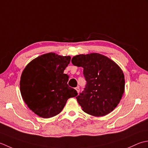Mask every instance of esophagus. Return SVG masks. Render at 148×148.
<instances>
[{
    "label": "esophagus",
    "instance_id": "obj_1",
    "mask_svg": "<svg viewBox=\"0 0 148 148\" xmlns=\"http://www.w3.org/2000/svg\"><path fill=\"white\" fill-rule=\"evenodd\" d=\"M75 89H76V91H77V92L78 93L79 92V91H80V87H79V86H78V87H77L76 88H75Z\"/></svg>",
    "mask_w": 148,
    "mask_h": 148
}]
</instances>
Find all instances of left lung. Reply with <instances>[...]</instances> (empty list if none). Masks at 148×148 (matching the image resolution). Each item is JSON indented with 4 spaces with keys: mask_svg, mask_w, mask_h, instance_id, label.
<instances>
[{
    "mask_svg": "<svg viewBox=\"0 0 148 148\" xmlns=\"http://www.w3.org/2000/svg\"><path fill=\"white\" fill-rule=\"evenodd\" d=\"M72 64L84 68V90L76 98L84 112L100 117L115 108L125 91V76L115 62L97 53L74 56Z\"/></svg>",
    "mask_w": 148,
    "mask_h": 148,
    "instance_id": "1",
    "label": "left lung"
}]
</instances>
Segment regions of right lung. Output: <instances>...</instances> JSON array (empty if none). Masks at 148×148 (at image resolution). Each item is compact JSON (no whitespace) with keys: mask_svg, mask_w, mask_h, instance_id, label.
Returning <instances> with one entry per match:
<instances>
[{"mask_svg":"<svg viewBox=\"0 0 148 148\" xmlns=\"http://www.w3.org/2000/svg\"><path fill=\"white\" fill-rule=\"evenodd\" d=\"M70 60V56L50 52L33 59L23 70L20 82L21 95L28 107L40 117L57 115L68 99L78 95L68 85L69 77L64 73Z\"/></svg>","mask_w":148,"mask_h":148,"instance_id":"obj_1","label":"right lung"}]
</instances>
